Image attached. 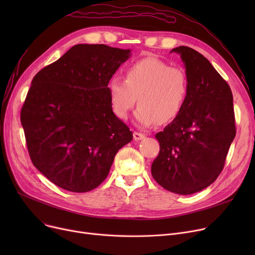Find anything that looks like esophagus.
<instances>
[{
	"label": "esophagus",
	"mask_w": 255,
	"mask_h": 255,
	"mask_svg": "<svg viewBox=\"0 0 255 255\" xmlns=\"http://www.w3.org/2000/svg\"><path fill=\"white\" fill-rule=\"evenodd\" d=\"M133 138H134V140H141L144 138V134L135 131L134 133H133Z\"/></svg>",
	"instance_id": "obj_1"
}]
</instances>
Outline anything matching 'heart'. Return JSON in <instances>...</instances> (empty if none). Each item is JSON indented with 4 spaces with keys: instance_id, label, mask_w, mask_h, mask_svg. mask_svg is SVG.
<instances>
[{
    "instance_id": "b5f03b06",
    "label": "heart",
    "mask_w": 255,
    "mask_h": 255,
    "mask_svg": "<svg viewBox=\"0 0 255 255\" xmlns=\"http://www.w3.org/2000/svg\"><path fill=\"white\" fill-rule=\"evenodd\" d=\"M107 90L112 110L119 119L125 120L137 100L136 123L149 127L156 122L169 124L182 114L189 95V83L182 68L146 57L128 67L125 80L113 77Z\"/></svg>"
}]
</instances>
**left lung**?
Here are the masks:
<instances>
[{
    "instance_id": "left-lung-1",
    "label": "left lung",
    "mask_w": 255,
    "mask_h": 255,
    "mask_svg": "<svg viewBox=\"0 0 255 255\" xmlns=\"http://www.w3.org/2000/svg\"><path fill=\"white\" fill-rule=\"evenodd\" d=\"M185 65L189 95L182 114L156 134L160 151L151 170L164 189L188 195L207 188L223 169L236 136L232 90L202 53L171 49Z\"/></svg>"
}]
</instances>
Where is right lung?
<instances>
[{
  "instance_id": "obj_1",
  "label": "right lung",
  "mask_w": 255,
  "mask_h": 255,
  "mask_svg": "<svg viewBox=\"0 0 255 255\" xmlns=\"http://www.w3.org/2000/svg\"><path fill=\"white\" fill-rule=\"evenodd\" d=\"M130 49L77 44L33 78L20 112L34 166L50 182L88 192L133 138L114 114L107 86Z\"/></svg>"
}]
</instances>
